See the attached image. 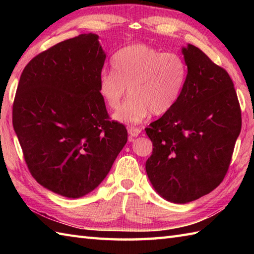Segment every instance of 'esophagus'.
<instances>
[{
    "label": "esophagus",
    "mask_w": 254,
    "mask_h": 254,
    "mask_svg": "<svg viewBox=\"0 0 254 254\" xmlns=\"http://www.w3.org/2000/svg\"><path fill=\"white\" fill-rule=\"evenodd\" d=\"M127 133H128V141L131 142L134 137H136L139 135V134H141V128L131 127H128Z\"/></svg>",
    "instance_id": "obj_1"
}]
</instances>
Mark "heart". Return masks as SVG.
<instances>
[{"label": "heart", "mask_w": 254, "mask_h": 254, "mask_svg": "<svg viewBox=\"0 0 254 254\" xmlns=\"http://www.w3.org/2000/svg\"><path fill=\"white\" fill-rule=\"evenodd\" d=\"M111 67L112 71L104 69L99 75V95L108 108L116 110L128 87L131 95L113 119L130 124L141 123L152 113L169 112L179 100L188 76L181 56L143 44L117 51Z\"/></svg>", "instance_id": "heart-1"}]
</instances>
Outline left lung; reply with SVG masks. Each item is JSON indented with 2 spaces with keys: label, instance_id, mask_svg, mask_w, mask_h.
<instances>
[{
  "label": "left lung",
  "instance_id": "left-lung-1",
  "mask_svg": "<svg viewBox=\"0 0 254 254\" xmlns=\"http://www.w3.org/2000/svg\"><path fill=\"white\" fill-rule=\"evenodd\" d=\"M187 82L176 106L145 128L153 153L145 168L160 196L185 204L217 188L241 130L234 83L198 48H182Z\"/></svg>",
  "mask_w": 254,
  "mask_h": 254
}]
</instances>
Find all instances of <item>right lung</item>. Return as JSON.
Wrapping results in <instances>:
<instances>
[{"mask_svg":"<svg viewBox=\"0 0 254 254\" xmlns=\"http://www.w3.org/2000/svg\"><path fill=\"white\" fill-rule=\"evenodd\" d=\"M98 36L82 34L39 53L25 66L13 127L31 176L59 195L77 198L105 179L127 142L99 95L106 55Z\"/></svg>","mask_w":254,"mask_h":254,"instance_id":"obj_1","label":"right lung"}]
</instances>
